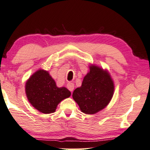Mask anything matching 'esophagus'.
<instances>
[{
  "instance_id": "1",
  "label": "esophagus",
  "mask_w": 150,
  "mask_h": 150,
  "mask_svg": "<svg viewBox=\"0 0 150 150\" xmlns=\"http://www.w3.org/2000/svg\"><path fill=\"white\" fill-rule=\"evenodd\" d=\"M67 88L70 90L71 92H73V90H74V83H72V82H69L68 83H67Z\"/></svg>"
}]
</instances>
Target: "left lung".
<instances>
[{
	"instance_id": "1",
	"label": "left lung",
	"mask_w": 150,
	"mask_h": 150,
	"mask_svg": "<svg viewBox=\"0 0 150 150\" xmlns=\"http://www.w3.org/2000/svg\"><path fill=\"white\" fill-rule=\"evenodd\" d=\"M114 91L113 82L107 71L92 66L81 86L73 93V98L82 112L94 114L108 105Z\"/></svg>"
}]
</instances>
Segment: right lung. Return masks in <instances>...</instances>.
I'll return each instance as SVG.
<instances>
[{"label": "right lung", "mask_w": 150, "mask_h": 150, "mask_svg": "<svg viewBox=\"0 0 150 150\" xmlns=\"http://www.w3.org/2000/svg\"><path fill=\"white\" fill-rule=\"evenodd\" d=\"M26 93L30 104L43 113H54L58 103L71 96L67 88H58L47 71L39 70L26 84Z\"/></svg>", "instance_id": "obj_1"}]
</instances>
